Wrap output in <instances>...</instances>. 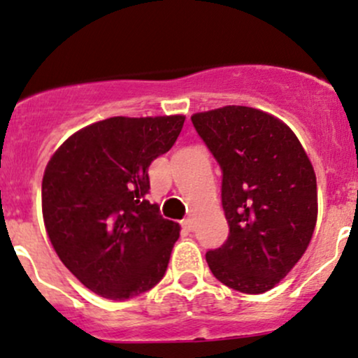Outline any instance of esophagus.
<instances>
[{
    "label": "esophagus",
    "mask_w": 358,
    "mask_h": 358,
    "mask_svg": "<svg viewBox=\"0 0 358 358\" xmlns=\"http://www.w3.org/2000/svg\"><path fill=\"white\" fill-rule=\"evenodd\" d=\"M180 227H182L186 231H192V220L191 218L182 220V222H180Z\"/></svg>",
    "instance_id": "obj_1"
}]
</instances>
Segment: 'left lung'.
Wrapping results in <instances>:
<instances>
[{
  "mask_svg": "<svg viewBox=\"0 0 358 358\" xmlns=\"http://www.w3.org/2000/svg\"><path fill=\"white\" fill-rule=\"evenodd\" d=\"M222 167V204L230 233L206 252L224 286L262 294L306 252L318 216L316 176L298 136L272 115L224 106L191 116Z\"/></svg>",
  "mask_w": 358,
  "mask_h": 358,
  "instance_id": "obj_1",
  "label": "left lung"
}]
</instances>
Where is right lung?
<instances>
[{
    "mask_svg": "<svg viewBox=\"0 0 358 358\" xmlns=\"http://www.w3.org/2000/svg\"><path fill=\"white\" fill-rule=\"evenodd\" d=\"M184 120H103L69 136L47 164V235L64 266L103 298H135L166 274L179 224L147 201L148 166L171 150Z\"/></svg>",
    "mask_w": 358,
    "mask_h": 358,
    "instance_id": "right-lung-1",
    "label": "right lung"
}]
</instances>
